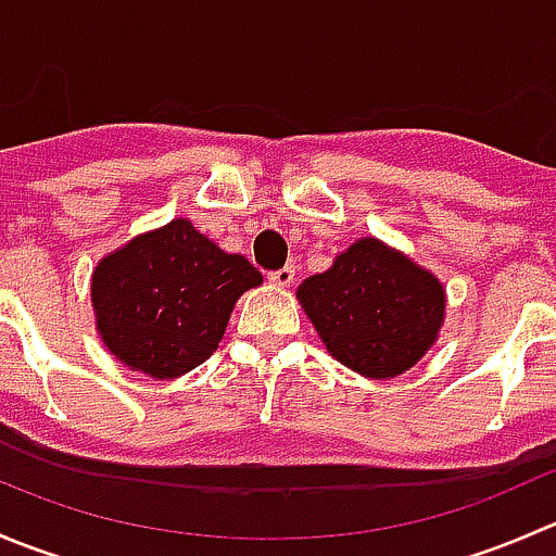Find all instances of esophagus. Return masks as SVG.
<instances>
[{"mask_svg": "<svg viewBox=\"0 0 556 556\" xmlns=\"http://www.w3.org/2000/svg\"><path fill=\"white\" fill-rule=\"evenodd\" d=\"M268 282L277 285V288H290V285L295 282V268L285 266V268H279V271H271L268 274Z\"/></svg>", "mask_w": 556, "mask_h": 556, "instance_id": "obj_1", "label": "esophagus"}]
</instances>
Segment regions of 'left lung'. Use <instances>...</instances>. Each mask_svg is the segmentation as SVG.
I'll return each instance as SVG.
<instances>
[{"mask_svg": "<svg viewBox=\"0 0 556 556\" xmlns=\"http://www.w3.org/2000/svg\"><path fill=\"white\" fill-rule=\"evenodd\" d=\"M325 350L355 374L392 379L439 341L446 290L435 274L374 237L357 239L333 266L295 290Z\"/></svg>", "mask_w": 556, "mask_h": 556, "instance_id": "8db88e82", "label": "left lung"}]
</instances>
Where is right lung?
Returning a JSON list of instances; mask_svg holds the SVG:
<instances>
[{
  "mask_svg": "<svg viewBox=\"0 0 556 556\" xmlns=\"http://www.w3.org/2000/svg\"><path fill=\"white\" fill-rule=\"evenodd\" d=\"M263 282L244 255L174 217L104 255L91 274L97 333L131 371L177 379L223 341L233 306Z\"/></svg>",
  "mask_w": 556,
  "mask_h": 556,
  "instance_id": "right-lung-1",
  "label": "right lung"
}]
</instances>
